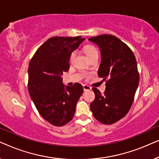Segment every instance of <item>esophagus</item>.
<instances>
[{"instance_id":"1","label":"esophagus","mask_w":159,"mask_h":159,"mask_svg":"<svg viewBox=\"0 0 159 159\" xmlns=\"http://www.w3.org/2000/svg\"><path fill=\"white\" fill-rule=\"evenodd\" d=\"M83 90H84V91L90 90H91V87L88 85V84H84V85H83Z\"/></svg>"}]
</instances>
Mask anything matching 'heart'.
<instances>
[{"label": "heart", "instance_id": "b5f03b06", "mask_svg": "<svg viewBox=\"0 0 159 159\" xmlns=\"http://www.w3.org/2000/svg\"><path fill=\"white\" fill-rule=\"evenodd\" d=\"M84 51L88 58L91 57V56L93 55H95V54H98V51L96 48L93 46V45H86L84 48ZM75 52H73L70 56V61L73 59L74 57H75Z\"/></svg>", "mask_w": 159, "mask_h": 159}]
</instances>
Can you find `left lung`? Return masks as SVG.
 Returning a JSON list of instances; mask_svg holds the SVG:
<instances>
[{"mask_svg": "<svg viewBox=\"0 0 159 159\" xmlns=\"http://www.w3.org/2000/svg\"><path fill=\"white\" fill-rule=\"evenodd\" d=\"M89 40L101 49L98 76L106 86L103 93L93 88L95 98L90 109L98 121L111 125L125 116L133 103L140 80L136 58L129 47L116 36L102 34Z\"/></svg>", "mask_w": 159, "mask_h": 159, "instance_id": "1", "label": "left lung"}]
</instances>
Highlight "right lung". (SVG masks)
I'll list each match as a JSON object with an SVG mask.
<instances>
[{
    "mask_svg": "<svg viewBox=\"0 0 159 159\" xmlns=\"http://www.w3.org/2000/svg\"><path fill=\"white\" fill-rule=\"evenodd\" d=\"M84 38L53 37L32 56L28 69V91L39 114L61 127L73 119L83 88L80 83L64 88L61 75L69 69V58Z\"/></svg>",
    "mask_w": 159,
    "mask_h": 159,
    "instance_id": "right-lung-1",
    "label": "right lung"
}]
</instances>
